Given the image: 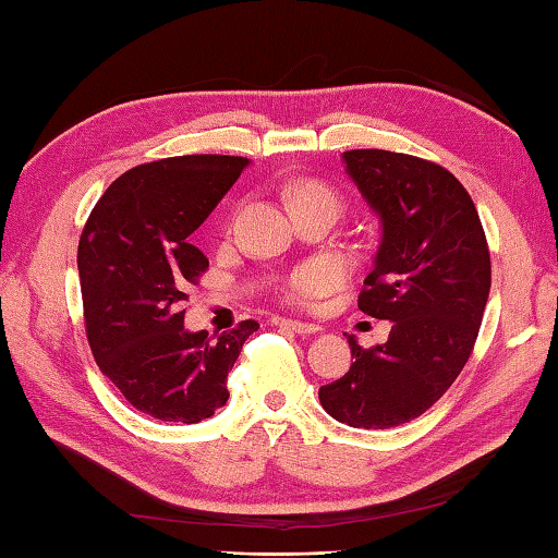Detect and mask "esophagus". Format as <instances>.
<instances>
[{"label":"esophagus","instance_id":"34e87169","mask_svg":"<svg viewBox=\"0 0 558 558\" xmlns=\"http://www.w3.org/2000/svg\"><path fill=\"white\" fill-rule=\"evenodd\" d=\"M276 326H280V328H288V330H294V333H302V336H306V333H318V328L316 324H302V322H292V318H276Z\"/></svg>","mask_w":558,"mask_h":558}]
</instances>
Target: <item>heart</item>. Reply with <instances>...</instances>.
Masks as SVG:
<instances>
[{"instance_id":"heart-1","label":"heart","mask_w":558,"mask_h":558,"mask_svg":"<svg viewBox=\"0 0 558 558\" xmlns=\"http://www.w3.org/2000/svg\"><path fill=\"white\" fill-rule=\"evenodd\" d=\"M290 201L294 213L312 208H336L342 213V198L324 182H300L290 189ZM336 272L322 264H304L292 268L288 276L278 280V294L282 302L292 306H310L318 294L333 286Z\"/></svg>"}]
</instances>
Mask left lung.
Wrapping results in <instances>:
<instances>
[{
    "label": "left lung",
    "instance_id": "8db88e82",
    "mask_svg": "<svg viewBox=\"0 0 558 558\" xmlns=\"http://www.w3.org/2000/svg\"><path fill=\"white\" fill-rule=\"evenodd\" d=\"M345 168L381 216L384 240L360 310L393 322L384 345L318 388L330 417L390 429L429 410L468 364L492 288V258L468 189L441 165L378 148L345 150Z\"/></svg>",
    "mask_w": 558,
    "mask_h": 558
}]
</instances>
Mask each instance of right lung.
Instances as JSON below:
<instances>
[{"label":"right lung","instance_id":"1","mask_svg":"<svg viewBox=\"0 0 558 558\" xmlns=\"http://www.w3.org/2000/svg\"><path fill=\"white\" fill-rule=\"evenodd\" d=\"M248 160L177 156L144 162L108 186L78 240L83 322L100 372L132 408L196 424L230 398L228 374L258 328L220 336L184 328L186 288L208 258L192 244Z\"/></svg>","mask_w":558,"mask_h":558}]
</instances>
